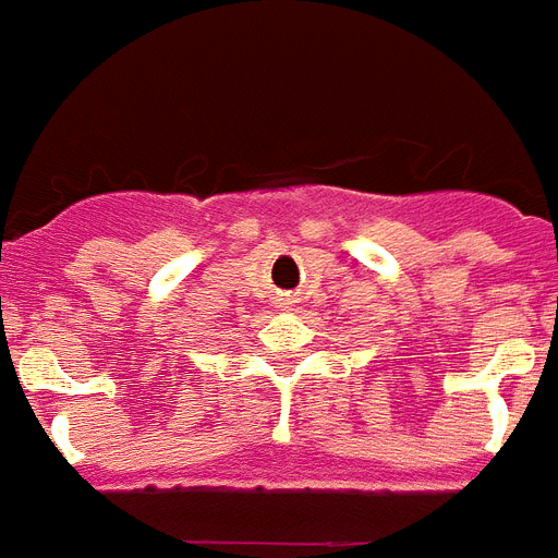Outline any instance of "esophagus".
Segmentation results:
<instances>
[{
	"label": "esophagus",
	"mask_w": 558,
	"mask_h": 558,
	"mask_svg": "<svg viewBox=\"0 0 558 558\" xmlns=\"http://www.w3.org/2000/svg\"><path fill=\"white\" fill-rule=\"evenodd\" d=\"M284 305H288V302H284Z\"/></svg>",
	"instance_id": "1"
}]
</instances>
